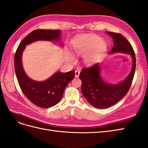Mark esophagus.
Listing matches in <instances>:
<instances>
[{"label":"esophagus","mask_w":148,"mask_h":148,"mask_svg":"<svg viewBox=\"0 0 148 148\" xmlns=\"http://www.w3.org/2000/svg\"><path fill=\"white\" fill-rule=\"evenodd\" d=\"M75 77H76V78H78V77H79V71H78V70H76V71H75Z\"/></svg>","instance_id":"obj_1"}]
</instances>
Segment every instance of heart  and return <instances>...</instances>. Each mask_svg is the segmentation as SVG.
I'll return each instance as SVG.
<instances>
[{"instance_id":"heart-1","label":"heart","mask_w":148,"mask_h":148,"mask_svg":"<svg viewBox=\"0 0 148 148\" xmlns=\"http://www.w3.org/2000/svg\"><path fill=\"white\" fill-rule=\"evenodd\" d=\"M107 49L104 40L96 35L90 34L75 41L73 44L74 53L78 56H83L86 65H92Z\"/></svg>"}]
</instances>
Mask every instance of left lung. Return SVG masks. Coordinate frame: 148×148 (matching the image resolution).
<instances>
[{
    "mask_svg": "<svg viewBox=\"0 0 148 148\" xmlns=\"http://www.w3.org/2000/svg\"><path fill=\"white\" fill-rule=\"evenodd\" d=\"M113 39L114 46L109 54L123 53L130 55L133 63L130 72L119 83H107L101 77V65L97 63L89 68H84L80 72L82 92L89 104L97 109H105L113 106L127 95L130 88L136 68V58L132 45L120 34L106 31Z\"/></svg>",
    "mask_w": 148,
    "mask_h": 148,
    "instance_id": "left-lung-1",
    "label": "left lung"
}]
</instances>
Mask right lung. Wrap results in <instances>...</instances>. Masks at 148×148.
Returning a JSON list of instances; mask_svg holds the SVG:
<instances>
[{
    "instance_id": "add662e5",
    "label": "right lung",
    "mask_w": 148,
    "mask_h": 148,
    "mask_svg": "<svg viewBox=\"0 0 148 148\" xmlns=\"http://www.w3.org/2000/svg\"><path fill=\"white\" fill-rule=\"evenodd\" d=\"M60 34L61 31L59 29L34 30L21 41L15 55V70L21 91L31 102L42 108L51 107L60 101L66 86L75 78V71H57L46 80L35 81L25 73L22 64V54L26 46L38 41L59 42L63 46Z\"/></svg>"
}]
</instances>
